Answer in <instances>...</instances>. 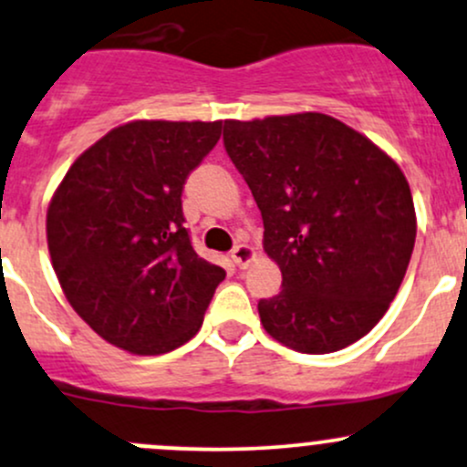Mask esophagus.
Returning a JSON list of instances; mask_svg holds the SVG:
<instances>
[{"label":"esophagus","mask_w":467,"mask_h":467,"mask_svg":"<svg viewBox=\"0 0 467 467\" xmlns=\"http://www.w3.org/2000/svg\"><path fill=\"white\" fill-rule=\"evenodd\" d=\"M230 257H233V261L239 265V268H245L250 261L257 257V253H254V248H250L248 244H237L233 248V253H230Z\"/></svg>","instance_id":"obj_1"}]
</instances>
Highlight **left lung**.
Instances as JSON below:
<instances>
[{
  "label": "left lung",
  "instance_id": "obj_1",
  "mask_svg": "<svg viewBox=\"0 0 467 467\" xmlns=\"http://www.w3.org/2000/svg\"><path fill=\"white\" fill-rule=\"evenodd\" d=\"M223 146L281 270V292L257 306L265 332L306 355L368 335L397 295L417 237L401 168L321 112L225 119Z\"/></svg>",
  "mask_w": 467,
  "mask_h": 467
}]
</instances>
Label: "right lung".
<instances>
[{"label": "right lung", "mask_w": 467, "mask_h": 467, "mask_svg": "<svg viewBox=\"0 0 467 467\" xmlns=\"http://www.w3.org/2000/svg\"><path fill=\"white\" fill-rule=\"evenodd\" d=\"M222 121H130L75 159L46 237L61 290L101 339L163 355L203 324L225 270L194 253L182 192Z\"/></svg>", "instance_id": "1"}]
</instances>
